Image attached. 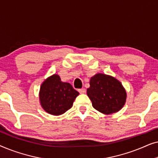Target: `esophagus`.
Instances as JSON below:
<instances>
[{
  "label": "esophagus",
  "mask_w": 158,
  "mask_h": 158,
  "mask_svg": "<svg viewBox=\"0 0 158 158\" xmlns=\"http://www.w3.org/2000/svg\"><path fill=\"white\" fill-rule=\"evenodd\" d=\"M78 92L80 94H85V88H81V89H78Z\"/></svg>",
  "instance_id": "obj_1"
}]
</instances>
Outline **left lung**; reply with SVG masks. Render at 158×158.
Wrapping results in <instances>:
<instances>
[{
	"instance_id": "left-lung-1",
	"label": "left lung",
	"mask_w": 158,
	"mask_h": 158,
	"mask_svg": "<svg viewBox=\"0 0 158 158\" xmlns=\"http://www.w3.org/2000/svg\"><path fill=\"white\" fill-rule=\"evenodd\" d=\"M87 95L94 109L104 114L119 111L127 98L122 84L115 77L102 73H98L90 78Z\"/></svg>"
}]
</instances>
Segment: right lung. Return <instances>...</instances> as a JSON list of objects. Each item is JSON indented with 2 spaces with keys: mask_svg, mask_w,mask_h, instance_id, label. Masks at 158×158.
<instances>
[{
  "mask_svg": "<svg viewBox=\"0 0 158 158\" xmlns=\"http://www.w3.org/2000/svg\"><path fill=\"white\" fill-rule=\"evenodd\" d=\"M79 95L68 83L61 81L60 76L54 74L43 82L40 90V101L43 109L52 115H61L73 106Z\"/></svg>",
  "mask_w": 158,
  "mask_h": 158,
  "instance_id": "1",
  "label": "right lung"
}]
</instances>
